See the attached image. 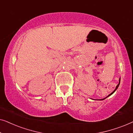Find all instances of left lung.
Returning a JSON list of instances; mask_svg holds the SVG:
<instances>
[{
    "label": "left lung",
    "mask_w": 133,
    "mask_h": 133,
    "mask_svg": "<svg viewBox=\"0 0 133 133\" xmlns=\"http://www.w3.org/2000/svg\"><path fill=\"white\" fill-rule=\"evenodd\" d=\"M120 82H121V78H120V79H119V84H118V85H117V87H116L115 90H114L113 91H112V92H111V93L110 94H109V95H108V96H107V97H109V96H111V94H113V93H114V92L116 91V90H117V88H118V87H119V84H120ZM107 97H105V98H104V99H99V100H100V101H102V100H104L105 99H106V98H107Z\"/></svg>",
    "instance_id": "left-lung-1"
}]
</instances>
